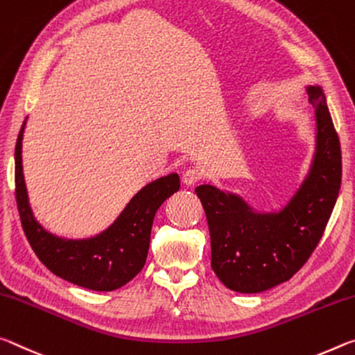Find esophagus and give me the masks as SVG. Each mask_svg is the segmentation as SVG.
Here are the masks:
<instances>
[{"instance_id":"1","label":"esophagus","mask_w":355,"mask_h":355,"mask_svg":"<svg viewBox=\"0 0 355 355\" xmlns=\"http://www.w3.org/2000/svg\"><path fill=\"white\" fill-rule=\"evenodd\" d=\"M202 178V173L198 168H189L182 173V181L185 185H193Z\"/></svg>"}]
</instances>
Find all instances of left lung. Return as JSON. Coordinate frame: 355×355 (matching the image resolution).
<instances>
[{
    "label": "left lung",
    "instance_id": "obj_1",
    "mask_svg": "<svg viewBox=\"0 0 355 355\" xmlns=\"http://www.w3.org/2000/svg\"><path fill=\"white\" fill-rule=\"evenodd\" d=\"M315 107L316 148L310 171L278 212H257L239 195L198 185L211 232V266L226 288L263 293L288 282L311 257L341 187V148L321 86H306Z\"/></svg>",
    "mask_w": 355,
    "mask_h": 355
}]
</instances>
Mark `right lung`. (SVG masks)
Wrapping results in <instances>:
<instances>
[{"instance_id": "obj_1", "label": "right lung", "mask_w": 355, "mask_h": 355, "mask_svg": "<svg viewBox=\"0 0 355 355\" xmlns=\"http://www.w3.org/2000/svg\"><path fill=\"white\" fill-rule=\"evenodd\" d=\"M23 123L15 144V198L26 239L55 275L92 291H114L129 283L146 263L150 228L157 209L178 191L176 173L159 178L138 191L105 231L88 239H64L46 231L34 217L21 164Z\"/></svg>"}]
</instances>
